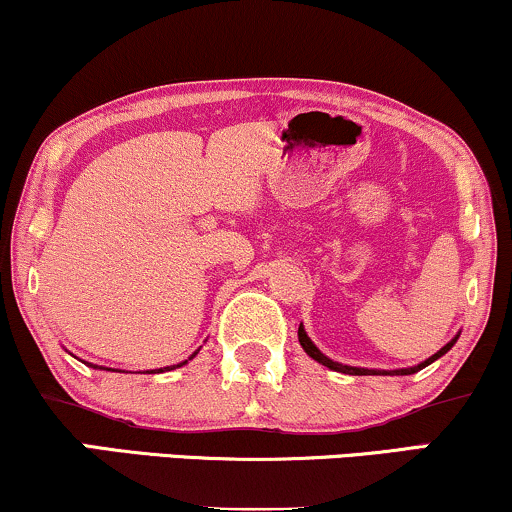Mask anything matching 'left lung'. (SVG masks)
<instances>
[{"mask_svg":"<svg viewBox=\"0 0 512 512\" xmlns=\"http://www.w3.org/2000/svg\"><path fill=\"white\" fill-rule=\"evenodd\" d=\"M298 341H300V346H303V350L307 355L312 357V360H317V362H322L324 367H329V369H334V372H343V374H353V377H367V374H393V372H377V369H365V367H348V365H341V362H334V360H329V357L326 355H322L319 353V348L315 346V343L310 341V336L305 334V329H303V324H300V329H298ZM453 343H455V338L451 343H446V346H443L439 353H434L432 357H429V360H424L422 365H417V367H410V369H396V374H415V372H420L422 367H427V365H432L434 360H439L441 355H446L448 350L453 348Z\"/></svg>","mask_w":512,"mask_h":512,"instance_id":"obj_1","label":"left lung"}]
</instances>
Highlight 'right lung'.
I'll return each mask as SVG.
<instances>
[{
	"label": "right lung",
	"instance_id": "add662e5",
	"mask_svg": "<svg viewBox=\"0 0 512 512\" xmlns=\"http://www.w3.org/2000/svg\"><path fill=\"white\" fill-rule=\"evenodd\" d=\"M195 355H197V353H193V355H190V357H188V360H193V357H195ZM188 360H186V362H188ZM186 362H181V365H174V367H164V369H166V372H169V369L183 367V365H186ZM90 367H92V365H90ZM95 367H97V365H95ZM100 369H102V367H100ZM164 369H155V372H164ZM150 374H152V372H150Z\"/></svg>",
	"mask_w": 512,
	"mask_h": 512
}]
</instances>
